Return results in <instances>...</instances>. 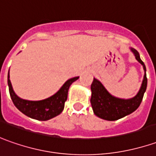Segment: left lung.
<instances>
[{"instance_id": "8db88e82", "label": "left lung", "mask_w": 156, "mask_h": 156, "mask_svg": "<svg viewBox=\"0 0 156 156\" xmlns=\"http://www.w3.org/2000/svg\"><path fill=\"white\" fill-rule=\"evenodd\" d=\"M130 51L134 53L136 59L142 65L144 70L142 85L135 97L128 99L114 97L110 94L104 86V84L97 78L93 79V82L90 85V104L92 106L93 112L97 116L104 120L115 121L122 118L134 112L142 103V98L146 91L148 83L146 66L142 61L139 52L132 47H130Z\"/></svg>"}]
</instances>
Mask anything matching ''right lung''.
Segmentation results:
<instances>
[{
    "mask_svg": "<svg viewBox=\"0 0 156 156\" xmlns=\"http://www.w3.org/2000/svg\"><path fill=\"white\" fill-rule=\"evenodd\" d=\"M9 78L10 77L8 71V84L9 94L15 107L28 117L39 121H47L59 115L63 111L65 107V102L67 99L69 88L73 82L78 80L79 77H74L68 79L55 94L46 99L39 101L23 99L18 97L14 92Z\"/></svg>",
    "mask_w": 156,
    "mask_h": 156,
    "instance_id": "right-lung-1",
    "label": "right lung"
}]
</instances>
